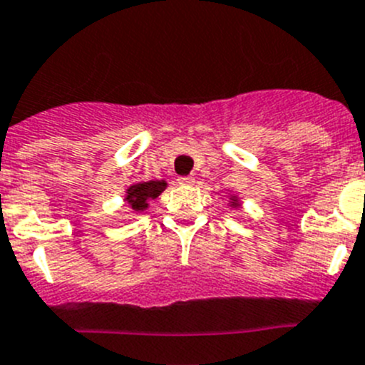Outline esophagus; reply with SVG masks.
<instances>
[{
    "label": "esophagus",
    "instance_id": "obj_1",
    "mask_svg": "<svg viewBox=\"0 0 365 365\" xmlns=\"http://www.w3.org/2000/svg\"><path fill=\"white\" fill-rule=\"evenodd\" d=\"M194 182H196V180H194L192 176H180L178 178V183H182V185H192Z\"/></svg>",
    "mask_w": 365,
    "mask_h": 365
}]
</instances>
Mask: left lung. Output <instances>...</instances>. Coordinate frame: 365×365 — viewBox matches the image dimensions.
Instances as JSON below:
<instances>
[{"label": "left lung", "mask_w": 365, "mask_h": 365, "mask_svg": "<svg viewBox=\"0 0 365 365\" xmlns=\"http://www.w3.org/2000/svg\"><path fill=\"white\" fill-rule=\"evenodd\" d=\"M230 207H233V208H237V207H240V203H239V197L237 196H230Z\"/></svg>", "instance_id": "obj_1"}]
</instances>
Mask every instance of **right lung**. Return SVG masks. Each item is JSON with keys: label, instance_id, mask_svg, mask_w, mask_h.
<instances>
[{"label": "right lung", "instance_id": "obj_1", "mask_svg": "<svg viewBox=\"0 0 365 365\" xmlns=\"http://www.w3.org/2000/svg\"><path fill=\"white\" fill-rule=\"evenodd\" d=\"M168 187L165 180H150V182L133 183L126 189L125 201L130 205V208L135 212H144L150 207V201L160 196Z\"/></svg>", "mask_w": 365, "mask_h": 365}]
</instances>
